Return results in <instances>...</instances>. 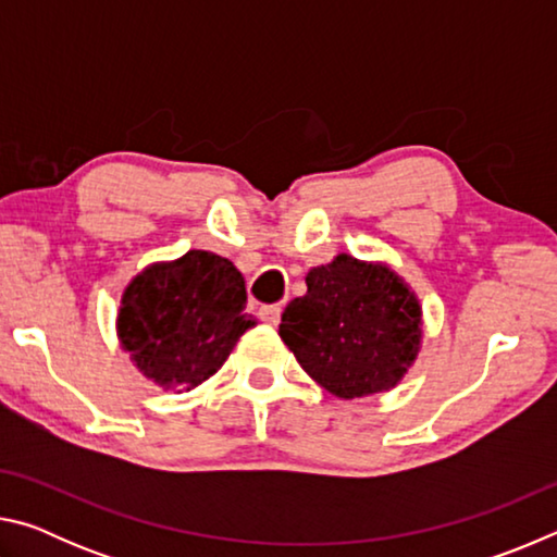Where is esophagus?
Masks as SVG:
<instances>
[{
    "label": "esophagus",
    "mask_w": 557,
    "mask_h": 557,
    "mask_svg": "<svg viewBox=\"0 0 557 557\" xmlns=\"http://www.w3.org/2000/svg\"><path fill=\"white\" fill-rule=\"evenodd\" d=\"M280 317H282V307L280 305H265L260 307V319L265 322L268 326H277L280 324Z\"/></svg>",
    "instance_id": "obj_1"
}]
</instances>
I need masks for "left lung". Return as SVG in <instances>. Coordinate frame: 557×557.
Wrapping results in <instances>:
<instances>
[{"mask_svg": "<svg viewBox=\"0 0 557 557\" xmlns=\"http://www.w3.org/2000/svg\"><path fill=\"white\" fill-rule=\"evenodd\" d=\"M282 342L336 398L354 400L395 388L422 342V307L383 262L336 256L307 272V295L292 299Z\"/></svg>", "mask_w": 557, "mask_h": 557, "instance_id": "8db88e82", "label": "left lung"}]
</instances>
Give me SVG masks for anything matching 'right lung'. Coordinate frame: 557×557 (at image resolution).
I'll list each match as a JSON object with an SVG mask.
<instances>
[{"label":"right lung","mask_w":557,"mask_h":557,"mask_svg":"<svg viewBox=\"0 0 557 557\" xmlns=\"http://www.w3.org/2000/svg\"><path fill=\"white\" fill-rule=\"evenodd\" d=\"M245 280L231 260L188 250L145 268L122 292L117 338L132 363L164 391H191L221 369L256 326Z\"/></svg>","instance_id":"1"}]
</instances>
